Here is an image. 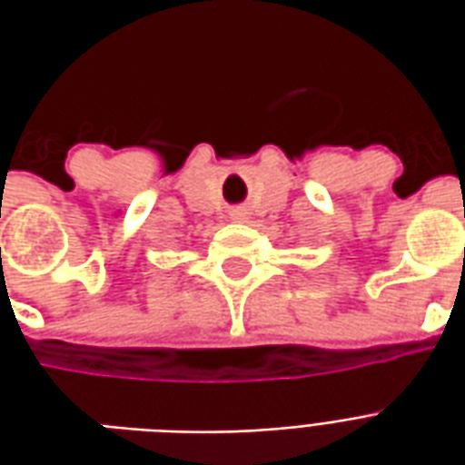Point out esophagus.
<instances>
[{
	"label": "esophagus",
	"instance_id": "esophagus-1",
	"mask_svg": "<svg viewBox=\"0 0 465 465\" xmlns=\"http://www.w3.org/2000/svg\"><path fill=\"white\" fill-rule=\"evenodd\" d=\"M229 219H232V222H243V219H246V209H243V206H236V209L229 212Z\"/></svg>",
	"mask_w": 465,
	"mask_h": 465
}]
</instances>
